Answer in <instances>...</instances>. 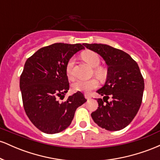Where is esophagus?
<instances>
[{"instance_id": "1", "label": "esophagus", "mask_w": 160, "mask_h": 160, "mask_svg": "<svg viewBox=\"0 0 160 160\" xmlns=\"http://www.w3.org/2000/svg\"><path fill=\"white\" fill-rule=\"evenodd\" d=\"M85 98L87 99V100H89L91 98V96L89 94H85Z\"/></svg>"}]
</instances>
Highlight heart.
<instances>
[{
  "instance_id": "obj_1",
  "label": "heart",
  "mask_w": 160,
  "mask_h": 160,
  "mask_svg": "<svg viewBox=\"0 0 160 160\" xmlns=\"http://www.w3.org/2000/svg\"><path fill=\"white\" fill-rule=\"evenodd\" d=\"M81 57L86 63L89 64L92 68L98 67L99 64H100V57H99L98 53L93 52V51H85V52L82 53ZM74 58H71L68 62L67 65H66V72H67V75L69 78H71L73 76V68H74ZM95 72L98 77H101V78L103 77L104 71L100 68H95ZM98 86V82L95 79H90V80H78L72 84V89L74 91L88 92L89 91L96 88Z\"/></svg>"
}]
</instances>
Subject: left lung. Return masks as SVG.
<instances>
[{
  "mask_svg": "<svg viewBox=\"0 0 160 160\" xmlns=\"http://www.w3.org/2000/svg\"><path fill=\"white\" fill-rule=\"evenodd\" d=\"M83 45L100 55L108 65L105 83L96 91L103 99L98 98V109L91 113L92 118L108 131L122 129L135 118L142 102L144 82L138 65L128 53L109 45Z\"/></svg>",
  "mask_w": 160,
  "mask_h": 160,
  "instance_id": "obj_1",
  "label": "left lung"
}]
</instances>
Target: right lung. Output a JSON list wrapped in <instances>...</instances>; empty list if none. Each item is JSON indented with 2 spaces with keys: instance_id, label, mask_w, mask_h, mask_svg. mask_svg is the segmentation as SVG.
Masks as SVG:
<instances>
[{
  "instance_id": "1",
  "label": "right lung",
  "mask_w": 160,
  "mask_h": 160,
  "mask_svg": "<svg viewBox=\"0 0 160 160\" xmlns=\"http://www.w3.org/2000/svg\"><path fill=\"white\" fill-rule=\"evenodd\" d=\"M82 45L53 43L38 49L25 62L19 81L24 109L31 122L43 132L65 130L77 108L86 102L80 91L65 102L58 101L69 89L66 65L75 53L84 49Z\"/></svg>"
}]
</instances>
